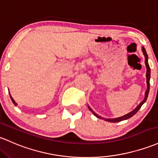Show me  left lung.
I'll return each instance as SVG.
<instances>
[{
    "mask_svg": "<svg viewBox=\"0 0 158 158\" xmlns=\"http://www.w3.org/2000/svg\"><path fill=\"white\" fill-rule=\"evenodd\" d=\"M142 51H143V53L144 56H145V66H146V83H147V89H146V91H145V98H144L143 101L140 102L139 104L137 106H136V108H135L133 111L130 112L129 113L126 114V115H123V116H121V117L115 118H105L101 117V116L98 115V114L95 113V112L92 110V109H91V107H90L89 106H88V109H89V110H91V112H92V113L95 116H96L97 118H100V119H103V120H105V121H110V122H119V121L126 120V119L130 118H131V117H132V116L134 115L135 114H136V112H138L139 110V109L141 108V106H143V103H145V102L146 101L147 98H148V93H149V89H150L151 69H150L149 65H148V55H147L146 51H145V48H144V47L142 48Z\"/></svg>",
    "mask_w": 158,
    "mask_h": 158,
    "instance_id": "obj_1",
    "label": "left lung"
}]
</instances>
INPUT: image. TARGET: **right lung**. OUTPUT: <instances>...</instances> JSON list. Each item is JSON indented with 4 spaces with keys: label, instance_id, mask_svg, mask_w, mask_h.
Masks as SVG:
<instances>
[{
    "label": "right lung",
    "instance_id": "add662e5",
    "mask_svg": "<svg viewBox=\"0 0 158 158\" xmlns=\"http://www.w3.org/2000/svg\"><path fill=\"white\" fill-rule=\"evenodd\" d=\"M9 94H10V92H9ZM10 98H11V100H12V101H13V104H14L15 106H17V103H15V101L14 100H13V98H12V96H11V94H10Z\"/></svg>",
    "mask_w": 158,
    "mask_h": 158
}]
</instances>
